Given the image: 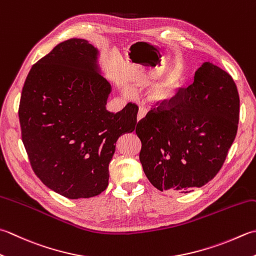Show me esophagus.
I'll return each mask as SVG.
<instances>
[{
	"mask_svg": "<svg viewBox=\"0 0 256 256\" xmlns=\"http://www.w3.org/2000/svg\"><path fill=\"white\" fill-rule=\"evenodd\" d=\"M145 115H146V108H138V122L140 120H142Z\"/></svg>",
	"mask_w": 256,
	"mask_h": 256,
	"instance_id": "34e87169",
	"label": "esophagus"
}]
</instances>
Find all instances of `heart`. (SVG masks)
<instances>
[{
    "label": "heart",
    "mask_w": 256,
    "mask_h": 256,
    "mask_svg": "<svg viewBox=\"0 0 256 256\" xmlns=\"http://www.w3.org/2000/svg\"><path fill=\"white\" fill-rule=\"evenodd\" d=\"M183 85V80L181 73L178 71L168 72L163 81L158 84V86L155 88L153 93V98L158 101H168L174 95L178 92Z\"/></svg>",
    "instance_id": "b5f03b06"
}]
</instances>
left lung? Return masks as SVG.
<instances>
[{
	"label": "left lung",
	"mask_w": 256,
	"mask_h": 256,
	"mask_svg": "<svg viewBox=\"0 0 256 256\" xmlns=\"http://www.w3.org/2000/svg\"><path fill=\"white\" fill-rule=\"evenodd\" d=\"M152 108L135 133L153 186L188 193L214 178L238 133L240 96L231 75L205 62L193 84Z\"/></svg>",
	"instance_id": "1"
}]
</instances>
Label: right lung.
Wrapping results in <instances>:
<instances>
[{"mask_svg":"<svg viewBox=\"0 0 256 256\" xmlns=\"http://www.w3.org/2000/svg\"><path fill=\"white\" fill-rule=\"evenodd\" d=\"M96 50L70 38L35 63L22 88L18 118L24 148L43 184L68 198H88L108 185L115 142L131 133L138 111L105 104L110 83L95 71Z\"/></svg>","mask_w":256,"mask_h":256,"instance_id":"obj_1","label":"right lung"}]
</instances>
